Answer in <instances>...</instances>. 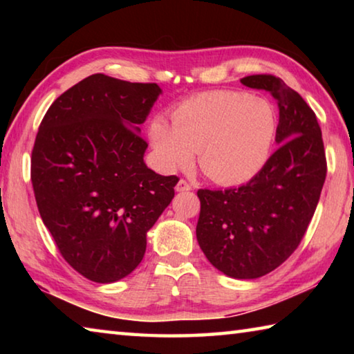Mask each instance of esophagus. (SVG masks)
Segmentation results:
<instances>
[{"label": "esophagus", "instance_id": "1", "mask_svg": "<svg viewBox=\"0 0 354 354\" xmlns=\"http://www.w3.org/2000/svg\"><path fill=\"white\" fill-rule=\"evenodd\" d=\"M176 190L178 192H189V190H192V185H190V183L185 181V179H179L176 184Z\"/></svg>", "mask_w": 354, "mask_h": 354}]
</instances>
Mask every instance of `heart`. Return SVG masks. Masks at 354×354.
<instances>
[{"instance_id": "obj_1", "label": "heart", "mask_w": 354, "mask_h": 354, "mask_svg": "<svg viewBox=\"0 0 354 354\" xmlns=\"http://www.w3.org/2000/svg\"><path fill=\"white\" fill-rule=\"evenodd\" d=\"M173 123L156 117L149 140L162 169H185L198 151L203 173L218 184L248 181L266 165L277 134L273 107L243 92L215 91L183 101Z\"/></svg>"}]
</instances>
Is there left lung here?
Wrapping results in <instances>:
<instances>
[{"mask_svg": "<svg viewBox=\"0 0 354 354\" xmlns=\"http://www.w3.org/2000/svg\"><path fill=\"white\" fill-rule=\"evenodd\" d=\"M241 82L277 100L279 147L241 187L196 192V241L220 272L254 279L289 259L306 234L325 184L326 156L320 124L301 95L273 75Z\"/></svg>", "mask_w": 354, "mask_h": 354, "instance_id": "1", "label": "left lung"}]
</instances>
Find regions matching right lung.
<instances>
[{
	"mask_svg": "<svg viewBox=\"0 0 354 354\" xmlns=\"http://www.w3.org/2000/svg\"><path fill=\"white\" fill-rule=\"evenodd\" d=\"M159 93L154 82L92 75L56 98L35 136L40 217L64 259L93 283H113L139 266L147 231L175 196L179 178L143 162L139 127Z\"/></svg>",
	"mask_w": 354,
	"mask_h": 354,
	"instance_id": "right-lung-1",
	"label": "right lung"
}]
</instances>
